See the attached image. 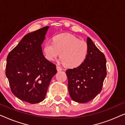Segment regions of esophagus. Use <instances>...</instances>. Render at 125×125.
Segmentation results:
<instances>
[{
    "label": "esophagus",
    "instance_id": "34e87169",
    "mask_svg": "<svg viewBox=\"0 0 125 125\" xmlns=\"http://www.w3.org/2000/svg\"><path fill=\"white\" fill-rule=\"evenodd\" d=\"M56 69H57V71H62V68H61L59 65L56 66Z\"/></svg>",
    "mask_w": 125,
    "mask_h": 125
}]
</instances>
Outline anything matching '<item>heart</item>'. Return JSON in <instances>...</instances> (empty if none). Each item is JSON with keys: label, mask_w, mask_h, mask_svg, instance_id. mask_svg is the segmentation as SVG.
<instances>
[{"label": "heart", "mask_w": 125, "mask_h": 125, "mask_svg": "<svg viewBox=\"0 0 125 125\" xmlns=\"http://www.w3.org/2000/svg\"><path fill=\"white\" fill-rule=\"evenodd\" d=\"M45 57L49 61L55 60L60 55L64 65L68 68H77L84 62L89 47L85 41L74 36L61 33L53 37L52 42H47L43 47Z\"/></svg>", "instance_id": "heart-1"}]
</instances>
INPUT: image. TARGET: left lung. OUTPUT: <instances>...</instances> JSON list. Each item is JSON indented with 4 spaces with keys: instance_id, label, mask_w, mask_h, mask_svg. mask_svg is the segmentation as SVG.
<instances>
[{
    "instance_id": "1",
    "label": "left lung",
    "mask_w": 125,
    "mask_h": 125,
    "mask_svg": "<svg viewBox=\"0 0 125 125\" xmlns=\"http://www.w3.org/2000/svg\"><path fill=\"white\" fill-rule=\"evenodd\" d=\"M87 44L89 52L84 62L78 67L68 69L65 72L70 96L79 103L90 101L100 93L107 74L104 54L89 37Z\"/></svg>"
}]
</instances>
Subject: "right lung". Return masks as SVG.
Instances as JSON below:
<instances>
[{"label": "right lung", "instance_id": "1", "mask_svg": "<svg viewBox=\"0 0 125 125\" xmlns=\"http://www.w3.org/2000/svg\"><path fill=\"white\" fill-rule=\"evenodd\" d=\"M49 27L27 34L7 57L6 75L11 90L19 99L31 104L45 98L56 65L45 58L42 44Z\"/></svg>", "mask_w": 125, "mask_h": 125}]
</instances>
